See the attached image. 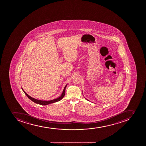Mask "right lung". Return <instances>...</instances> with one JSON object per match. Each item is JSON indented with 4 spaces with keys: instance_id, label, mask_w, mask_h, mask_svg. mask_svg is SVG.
<instances>
[{
    "instance_id": "obj_1",
    "label": "right lung",
    "mask_w": 146,
    "mask_h": 146,
    "mask_svg": "<svg viewBox=\"0 0 146 146\" xmlns=\"http://www.w3.org/2000/svg\"><path fill=\"white\" fill-rule=\"evenodd\" d=\"M67 84H66V86H65L64 90H63V92H62V94L60 96V97H59L57 98L54 99V100H52L50 101H43L40 100H38L35 99V98H33L32 97H30V96H29V95L27 94V93H26V92H24V90H23L22 88V90H23V92H24L25 94L27 96V97L30 99L33 102H35V103L38 104H40V105H43V106H46V105H48V104H50L54 103L55 102H58L59 101L61 100L62 98H63L65 94V89H66V86H67Z\"/></svg>"
}]
</instances>
